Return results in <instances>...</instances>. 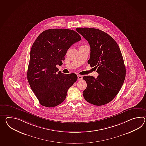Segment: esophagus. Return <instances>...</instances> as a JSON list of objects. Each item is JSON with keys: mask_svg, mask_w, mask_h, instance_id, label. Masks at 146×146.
Returning <instances> with one entry per match:
<instances>
[{"mask_svg": "<svg viewBox=\"0 0 146 146\" xmlns=\"http://www.w3.org/2000/svg\"><path fill=\"white\" fill-rule=\"evenodd\" d=\"M78 81H81V80H82V79H83V77H82V75H78Z\"/></svg>", "mask_w": 146, "mask_h": 146, "instance_id": "1", "label": "esophagus"}]
</instances>
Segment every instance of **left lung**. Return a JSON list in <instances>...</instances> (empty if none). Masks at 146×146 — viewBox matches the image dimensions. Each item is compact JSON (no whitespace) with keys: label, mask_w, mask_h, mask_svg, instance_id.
<instances>
[{"label":"left lung","mask_w":146,"mask_h":146,"mask_svg":"<svg viewBox=\"0 0 146 146\" xmlns=\"http://www.w3.org/2000/svg\"><path fill=\"white\" fill-rule=\"evenodd\" d=\"M76 31L88 41L91 47L88 63L97 68L96 78L85 76L87 83L83 96L96 106L107 104L115 97L123 85L126 68L118 45L109 35L101 30L78 28Z\"/></svg>","instance_id":"1"}]
</instances>
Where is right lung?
<instances>
[{
	"instance_id": "obj_1",
	"label": "right lung",
	"mask_w": 146,
	"mask_h": 146,
	"mask_svg": "<svg viewBox=\"0 0 146 146\" xmlns=\"http://www.w3.org/2000/svg\"><path fill=\"white\" fill-rule=\"evenodd\" d=\"M73 30L53 29L39 35L31 47L27 79L43 106L55 107L65 100L68 88L78 79L74 73L64 74L56 65L62 63L69 48L80 41Z\"/></svg>"
}]
</instances>
